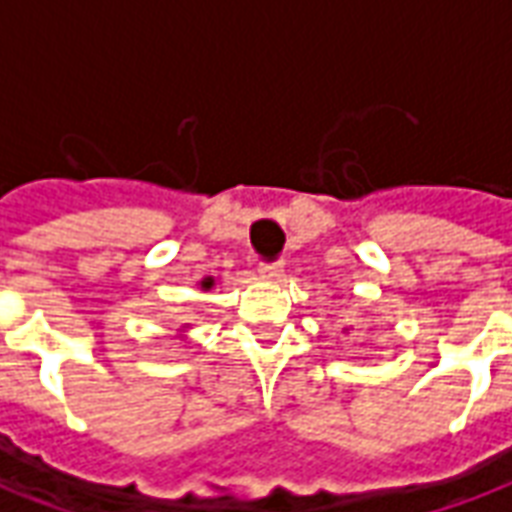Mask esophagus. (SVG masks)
Wrapping results in <instances>:
<instances>
[{
	"instance_id": "obj_1",
	"label": "esophagus",
	"mask_w": 512,
	"mask_h": 512,
	"mask_svg": "<svg viewBox=\"0 0 512 512\" xmlns=\"http://www.w3.org/2000/svg\"><path fill=\"white\" fill-rule=\"evenodd\" d=\"M257 274H260V279H266V282H279V279L285 277V266L282 263H268V266L257 268Z\"/></svg>"
}]
</instances>
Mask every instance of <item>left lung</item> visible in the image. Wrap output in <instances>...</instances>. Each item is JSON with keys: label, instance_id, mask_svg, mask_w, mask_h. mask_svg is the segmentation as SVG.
I'll list each match as a JSON object with an SVG mask.
<instances>
[{"label": "left lung", "instance_id": "8db88e82", "mask_svg": "<svg viewBox=\"0 0 512 512\" xmlns=\"http://www.w3.org/2000/svg\"><path fill=\"white\" fill-rule=\"evenodd\" d=\"M343 332H348V329H343Z\"/></svg>", "mask_w": 512, "mask_h": 512}]
</instances>
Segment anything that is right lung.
Returning <instances> with one entry per match:
<instances>
[{
  "instance_id": "obj_1",
  "label": "right lung",
  "mask_w": 512,
  "mask_h": 512,
  "mask_svg": "<svg viewBox=\"0 0 512 512\" xmlns=\"http://www.w3.org/2000/svg\"><path fill=\"white\" fill-rule=\"evenodd\" d=\"M197 285H200V290H211L213 285H216V279H213V277H205V279H200ZM186 329H189V326H183L180 332H186Z\"/></svg>"
}]
</instances>
